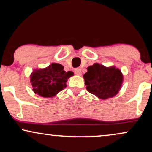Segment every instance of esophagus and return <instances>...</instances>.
<instances>
[{
	"label": "esophagus",
	"instance_id": "1",
	"mask_svg": "<svg viewBox=\"0 0 152 152\" xmlns=\"http://www.w3.org/2000/svg\"><path fill=\"white\" fill-rule=\"evenodd\" d=\"M74 73L76 74V75H78V76H81L82 72H81V69H79V68H76V69L74 70Z\"/></svg>",
	"mask_w": 152,
	"mask_h": 152
}]
</instances>
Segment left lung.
I'll use <instances>...</instances> for the list:
<instances>
[{"instance_id": "left-lung-1", "label": "left lung", "mask_w": 152, "mask_h": 152, "mask_svg": "<svg viewBox=\"0 0 152 152\" xmlns=\"http://www.w3.org/2000/svg\"><path fill=\"white\" fill-rule=\"evenodd\" d=\"M83 75L88 91L100 99L112 98L118 94L122 83L121 71L115 67L107 68L96 63L88 67Z\"/></svg>"}]
</instances>
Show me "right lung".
I'll use <instances>...</instances> for the list:
<instances>
[{"instance_id":"obj_1","label":"right lung","mask_w":152,"mask_h":152,"mask_svg":"<svg viewBox=\"0 0 152 152\" xmlns=\"http://www.w3.org/2000/svg\"><path fill=\"white\" fill-rule=\"evenodd\" d=\"M74 73L66 72L60 64L52 63L47 68L34 70L31 75V82L35 94L45 98L54 96L66 88V82Z\"/></svg>"}]
</instances>
